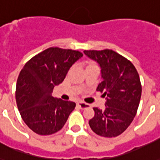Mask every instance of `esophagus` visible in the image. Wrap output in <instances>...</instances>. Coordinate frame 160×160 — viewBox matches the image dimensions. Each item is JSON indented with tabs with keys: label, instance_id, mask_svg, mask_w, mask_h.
I'll list each match as a JSON object with an SVG mask.
<instances>
[{
	"label": "esophagus",
	"instance_id": "esophagus-1",
	"mask_svg": "<svg viewBox=\"0 0 160 160\" xmlns=\"http://www.w3.org/2000/svg\"><path fill=\"white\" fill-rule=\"evenodd\" d=\"M77 104H78V106H79L80 108H81V109H86L87 108H90L89 104L86 103V102H79Z\"/></svg>",
	"mask_w": 160,
	"mask_h": 160
}]
</instances>
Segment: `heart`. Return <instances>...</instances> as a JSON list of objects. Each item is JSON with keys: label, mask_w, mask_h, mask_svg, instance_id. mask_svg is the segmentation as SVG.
Returning a JSON list of instances; mask_svg holds the SVG:
<instances>
[{"label": "heart", "mask_w": 160, "mask_h": 160, "mask_svg": "<svg viewBox=\"0 0 160 160\" xmlns=\"http://www.w3.org/2000/svg\"><path fill=\"white\" fill-rule=\"evenodd\" d=\"M95 62H92V61H90V62H88L86 63V68H87V67H90V66H95Z\"/></svg>", "instance_id": "heart-1"}]
</instances>
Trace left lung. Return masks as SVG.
I'll return each instance as SVG.
<instances>
[{
    "instance_id": "8db88e82",
    "label": "left lung",
    "mask_w": 160,
    "mask_h": 160,
    "mask_svg": "<svg viewBox=\"0 0 160 160\" xmlns=\"http://www.w3.org/2000/svg\"><path fill=\"white\" fill-rule=\"evenodd\" d=\"M101 67L102 81L97 91L107 102L103 110L94 108L90 127L103 137H115L128 128L137 112L142 95L140 77L131 61L113 50L84 51Z\"/></svg>"
}]
</instances>
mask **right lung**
I'll return each mask as SVG.
<instances>
[{"mask_svg":"<svg viewBox=\"0 0 160 160\" xmlns=\"http://www.w3.org/2000/svg\"><path fill=\"white\" fill-rule=\"evenodd\" d=\"M83 56L79 51L50 47L29 59L20 71L16 102L20 115L30 130L47 136L63 127L76 104L52 97L68 69Z\"/></svg>","mask_w":160,"mask_h":160,"instance_id":"1","label":"right lung"}]
</instances>
